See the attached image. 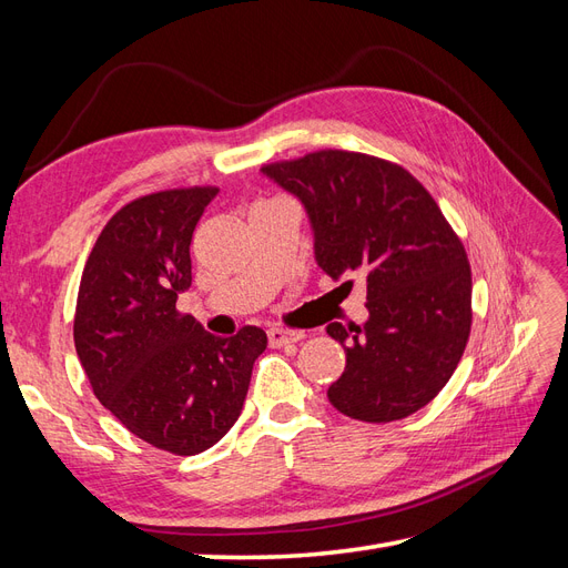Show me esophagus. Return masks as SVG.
<instances>
[{
  "instance_id": "obj_1",
  "label": "esophagus",
  "mask_w": 568,
  "mask_h": 568,
  "mask_svg": "<svg viewBox=\"0 0 568 568\" xmlns=\"http://www.w3.org/2000/svg\"><path fill=\"white\" fill-rule=\"evenodd\" d=\"M303 334L301 332H291V329H280V326H272V329L267 332V341L272 348H282V346H288V343H296L301 341Z\"/></svg>"
}]
</instances>
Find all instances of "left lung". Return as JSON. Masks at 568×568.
I'll use <instances>...</instances> for the list:
<instances>
[{
  "label": "left lung",
  "mask_w": 568,
  "mask_h": 568,
  "mask_svg": "<svg viewBox=\"0 0 568 568\" xmlns=\"http://www.w3.org/2000/svg\"><path fill=\"white\" fill-rule=\"evenodd\" d=\"M263 173L303 201L317 265L367 282L369 320L326 326L346 351L329 403L372 424L415 415L450 382L471 332V267L450 222L415 175L369 153L322 149Z\"/></svg>",
  "instance_id": "obj_1"
}]
</instances>
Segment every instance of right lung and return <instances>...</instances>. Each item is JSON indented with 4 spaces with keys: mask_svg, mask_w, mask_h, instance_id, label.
Listing matches in <instances>:
<instances>
[{
    "mask_svg": "<svg viewBox=\"0 0 568 568\" xmlns=\"http://www.w3.org/2000/svg\"><path fill=\"white\" fill-rule=\"evenodd\" d=\"M217 186H182L125 203L82 270L73 338L99 403L130 434L173 455H199L242 415L257 326L220 338L178 311L192 286V236Z\"/></svg>",
    "mask_w": 568,
    "mask_h": 568,
    "instance_id": "obj_1",
    "label": "right lung"
}]
</instances>
